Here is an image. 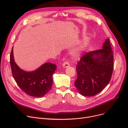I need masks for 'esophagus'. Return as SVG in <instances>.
<instances>
[{"instance_id": "34e87169", "label": "esophagus", "mask_w": 128, "mask_h": 128, "mask_svg": "<svg viewBox=\"0 0 128 128\" xmlns=\"http://www.w3.org/2000/svg\"><path fill=\"white\" fill-rule=\"evenodd\" d=\"M63 66L64 67V68H68V67L70 66V64H69V63L68 62L65 61L63 64Z\"/></svg>"}]
</instances>
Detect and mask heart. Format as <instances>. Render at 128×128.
I'll return each mask as SVG.
<instances>
[{
    "instance_id": "1",
    "label": "heart",
    "mask_w": 128,
    "mask_h": 128,
    "mask_svg": "<svg viewBox=\"0 0 128 128\" xmlns=\"http://www.w3.org/2000/svg\"><path fill=\"white\" fill-rule=\"evenodd\" d=\"M89 41V38H84V39L83 40L82 45V48H84V47L86 45L88 44ZM72 55L74 57H77L78 56V52L77 51H74L73 52H72Z\"/></svg>"
}]
</instances>
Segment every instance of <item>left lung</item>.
<instances>
[{
    "label": "left lung",
    "mask_w": 128,
    "mask_h": 128,
    "mask_svg": "<svg viewBox=\"0 0 128 128\" xmlns=\"http://www.w3.org/2000/svg\"><path fill=\"white\" fill-rule=\"evenodd\" d=\"M113 54L107 38L103 49L86 53L76 66L75 86L83 96H94L102 91L111 79L114 69Z\"/></svg>",
    "instance_id": "8db88e82"
}]
</instances>
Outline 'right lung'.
Instances as JSON below:
<instances>
[{"label": "right lung", "instance_id": "1", "mask_svg": "<svg viewBox=\"0 0 128 128\" xmlns=\"http://www.w3.org/2000/svg\"><path fill=\"white\" fill-rule=\"evenodd\" d=\"M10 63L16 82L27 94L32 96L42 97L51 90L53 84L52 76L56 70V65L46 63L35 70L24 71L20 68L14 61L13 47Z\"/></svg>", "mask_w": 128, "mask_h": 128}]
</instances>
